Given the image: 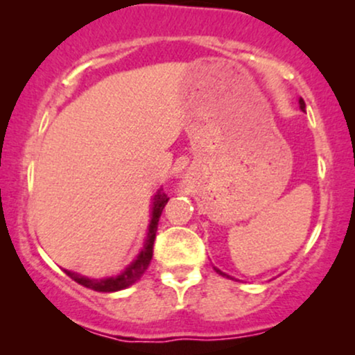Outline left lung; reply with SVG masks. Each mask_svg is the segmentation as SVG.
Wrapping results in <instances>:
<instances>
[{
  "label": "left lung",
  "mask_w": 355,
  "mask_h": 355,
  "mask_svg": "<svg viewBox=\"0 0 355 355\" xmlns=\"http://www.w3.org/2000/svg\"><path fill=\"white\" fill-rule=\"evenodd\" d=\"M299 105H300V110H305V103H304V100H302V98H300V100H299ZM214 268H215V270H217V274H220V275H223V277H227V279H232V277H230V275H227V274H225V272L218 270V268H217V267H214ZM232 280H234V279H232Z\"/></svg>",
  "instance_id": "left-lung-1"
}]
</instances>
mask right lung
<instances>
[{"instance_id":"right-lung-1","label":"right lung","mask_w":355,"mask_h":355,"mask_svg":"<svg viewBox=\"0 0 355 355\" xmlns=\"http://www.w3.org/2000/svg\"><path fill=\"white\" fill-rule=\"evenodd\" d=\"M166 202H168V197L162 191V189L157 190L152 202V214H150L148 232H146L144 247L138 252L135 260H133L121 274H118L115 277H103V279H89V277L76 274V272L71 270H64V274L71 277L75 282L83 285V287L92 288V291L96 292H118L135 284L137 280H140V277L145 274V270L150 266V260H152L153 257V242L155 237H157L158 220H160V215L165 209Z\"/></svg>"}]
</instances>
